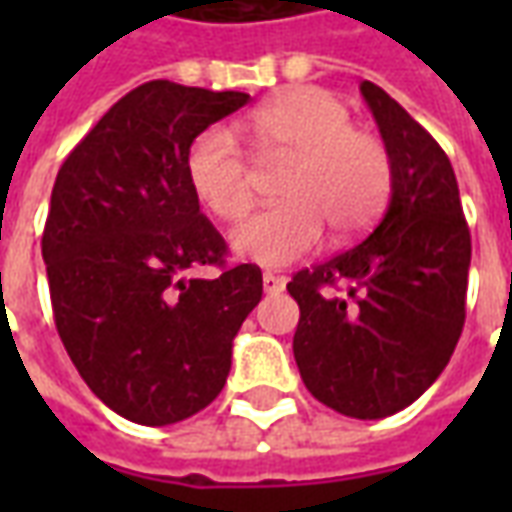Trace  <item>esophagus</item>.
Returning <instances> with one entry per match:
<instances>
[{
	"mask_svg": "<svg viewBox=\"0 0 512 512\" xmlns=\"http://www.w3.org/2000/svg\"><path fill=\"white\" fill-rule=\"evenodd\" d=\"M263 290H266L268 296L282 293V290H285V277H277V274L266 271V274H263Z\"/></svg>",
	"mask_w": 512,
	"mask_h": 512,
	"instance_id": "obj_1",
	"label": "esophagus"
}]
</instances>
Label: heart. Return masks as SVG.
I'll list each match as a JSON object with an SVG mask.
<instances>
[{
  "label": "heart",
  "mask_w": 512,
  "mask_h": 512,
  "mask_svg": "<svg viewBox=\"0 0 512 512\" xmlns=\"http://www.w3.org/2000/svg\"><path fill=\"white\" fill-rule=\"evenodd\" d=\"M244 134L263 164H288L274 208L249 216L230 235L238 257L279 268L310 255L323 227L334 241L362 233L389 191V156L376 136L351 128L343 101L318 87H293L244 117ZM197 200L224 222L255 200V167L227 128H205L186 153Z\"/></svg>",
  "instance_id": "heart-1"
}]
</instances>
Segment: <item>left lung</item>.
Returning a JSON list of instances; mask_svg holds the SVG:
<instances>
[{"mask_svg":"<svg viewBox=\"0 0 512 512\" xmlns=\"http://www.w3.org/2000/svg\"><path fill=\"white\" fill-rule=\"evenodd\" d=\"M389 156L392 197L362 244L304 268L293 356L323 406L384 419L450 362L466 318L472 235L439 142L378 84H359Z\"/></svg>","mask_w":512,"mask_h":512,"instance_id":"1","label":"left lung"}]
</instances>
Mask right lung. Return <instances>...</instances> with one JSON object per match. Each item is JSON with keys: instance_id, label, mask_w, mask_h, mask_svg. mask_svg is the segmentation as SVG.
I'll list each match as a JSON object with an SVG mask.
<instances>
[{"instance_id": "obj_1", "label": "right lung", "mask_w": 512, "mask_h": 512, "mask_svg": "<svg viewBox=\"0 0 512 512\" xmlns=\"http://www.w3.org/2000/svg\"><path fill=\"white\" fill-rule=\"evenodd\" d=\"M249 95L139 84L73 147L43 230L54 323L84 384L120 417L172 425L230 376L233 340L263 296L252 263L216 279L227 244L186 178L191 142Z\"/></svg>"}]
</instances>
